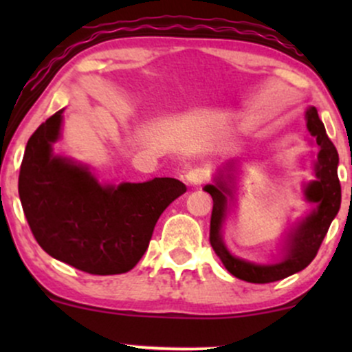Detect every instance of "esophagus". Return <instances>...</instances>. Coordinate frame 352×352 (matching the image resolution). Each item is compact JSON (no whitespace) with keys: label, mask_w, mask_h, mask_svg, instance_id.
I'll list each match as a JSON object with an SVG mask.
<instances>
[{"label":"esophagus","mask_w":352,"mask_h":352,"mask_svg":"<svg viewBox=\"0 0 352 352\" xmlns=\"http://www.w3.org/2000/svg\"><path fill=\"white\" fill-rule=\"evenodd\" d=\"M207 179H208V173L207 170H204V168H192V170H188L187 175H185L187 184L193 185V187H199V185L204 184Z\"/></svg>","instance_id":"34e87169"}]
</instances>
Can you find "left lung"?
<instances>
[{
    "instance_id": "left-lung-1",
    "label": "left lung",
    "mask_w": 352,
    "mask_h": 352,
    "mask_svg": "<svg viewBox=\"0 0 352 352\" xmlns=\"http://www.w3.org/2000/svg\"><path fill=\"white\" fill-rule=\"evenodd\" d=\"M306 127L319 145L318 162L314 167L316 180L309 182L305 190L306 200L316 204V208L289 233L283 248L285 250L283 258L278 263L258 265L233 256L228 252L221 240V227L228 212V200L233 197L232 185H228L232 184V173L227 172V175H223L220 172L213 179L215 184L205 185L204 190L213 199L210 243L225 268L240 280L248 283H273L305 270L314 260L319 246L328 233L331 221L338 215L339 207H341V184L338 179L339 155L334 144L326 134L324 124L319 119L316 107H309L306 111ZM228 167L227 170H233V164H230Z\"/></svg>"
}]
</instances>
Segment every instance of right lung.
<instances>
[{
    "mask_svg": "<svg viewBox=\"0 0 352 352\" xmlns=\"http://www.w3.org/2000/svg\"><path fill=\"white\" fill-rule=\"evenodd\" d=\"M63 111L36 129L19 170V199L39 246L91 274L127 273L139 263L164 210L187 192L162 177L100 185L86 165L52 153Z\"/></svg>",
    "mask_w": 352,
    "mask_h": 352,
    "instance_id": "right-lung-1",
    "label": "right lung"
}]
</instances>
